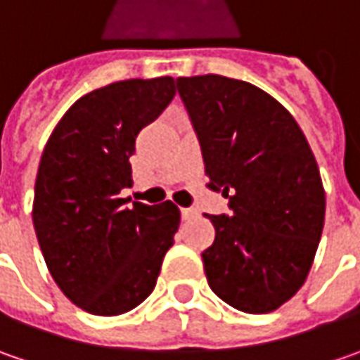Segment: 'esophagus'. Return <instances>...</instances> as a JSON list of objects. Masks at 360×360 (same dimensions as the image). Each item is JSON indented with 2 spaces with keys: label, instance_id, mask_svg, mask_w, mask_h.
<instances>
[{
  "label": "esophagus",
  "instance_id": "obj_1",
  "mask_svg": "<svg viewBox=\"0 0 360 360\" xmlns=\"http://www.w3.org/2000/svg\"><path fill=\"white\" fill-rule=\"evenodd\" d=\"M181 217L183 219H193V217H197V210H193V207H181Z\"/></svg>",
  "mask_w": 360,
  "mask_h": 360
}]
</instances>
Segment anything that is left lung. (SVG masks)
I'll list each match as a JSON object with an SVG mask.
<instances>
[{
    "instance_id": "obj_1",
    "label": "left lung",
    "mask_w": 360,
    "mask_h": 360,
    "mask_svg": "<svg viewBox=\"0 0 360 360\" xmlns=\"http://www.w3.org/2000/svg\"><path fill=\"white\" fill-rule=\"evenodd\" d=\"M213 191L229 213L207 215L215 242L201 254L210 288L264 314L304 284L321 242L326 199L304 133L258 86L217 74L177 78Z\"/></svg>"
}]
</instances>
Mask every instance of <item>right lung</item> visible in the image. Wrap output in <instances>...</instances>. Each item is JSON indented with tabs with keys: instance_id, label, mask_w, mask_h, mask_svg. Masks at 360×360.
<instances>
[{
	"instance_id": "right-lung-1",
	"label": "right lung",
	"mask_w": 360,
	"mask_h": 360,
	"mask_svg": "<svg viewBox=\"0 0 360 360\" xmlns=\"http://www.w3.org/2000/svg\"><path fill=\"white\" fill-rule=\"evenodd\" d=\"M175 96L171 76L122 80L84 94L56 124L34 187L46 266L72 302L96 316L133 310L155 290L181 221L171 201L122 199L134 141Z\"/></svg>"
}]
</instances>
